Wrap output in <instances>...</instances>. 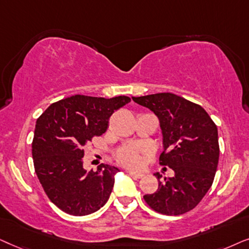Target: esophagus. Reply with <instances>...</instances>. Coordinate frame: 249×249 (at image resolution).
Returning <instances> with one entry per match:
<instances>
[{
    "label": "esophagus",
    "mask_w": 249,
    "mask_h": 249,
    "mask_svg": "<svg viewBox=\"0 0 249 249\" xmlns=\"http://www.w3.org/2000/svg\"><path fill=\"white\" fill-rule=\"evenodd\" d=\"M128 174H130L131 177L134 178H141L144 177V175L142 173H137V172H128Z\"/></svg>",
    "instance_id": "34e87169"
}]
</instances>
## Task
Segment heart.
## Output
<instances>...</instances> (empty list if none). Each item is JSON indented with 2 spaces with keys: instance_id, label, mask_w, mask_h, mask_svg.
Here are the masks:
<instances>
[{
  "instance_id": "b5f03b06",
  "label": "heart",
  "mask_w": 249,
  "mask_h": 249,
  "mask_svg": "<svg viewBox=\"0 0 249 249\" xmlns=\"http://www.w3.org/2000/svg\"><path fill=\"white\" fill-rule=\"evenodd\" d=\"M147 151L134 147H123L116 154V159L119 164L128 168H139L143 163Z\"/></svg>"
}]
</instances>
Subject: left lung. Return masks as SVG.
Masks as SVG:
<instances>
[{"label": "left lung", "instance_id": "obj_1", "mask_svg": "<svg viewBox=\"0 0 249 249\" xmlns=\"http://www.w3.org/2000/svg\"><path fill=\"white\" fill-rule=\"evenodd\" d=\"M154 111L160 124L164 151L159 164L174 171L173 178H158V190L144 195L149 206L164 215L194 210L210 190L218 164L217 126L201 106L173 93L133 97Z\"/></svg>", "mask_w": 249, "mask_h": 249}]
</instances>
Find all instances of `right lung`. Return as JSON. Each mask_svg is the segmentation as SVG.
<instances>
[{
  "label": "right lung",
  "mask_w": 249,
  "mask_h": 249,
  "mask_svg": "<svg viewBox=\"0 0 249 249\" xmlns=\"http://www.w3.org/2000/svg\"><path fill=\"white\" fill-rule=\"evenodd\" d=\"M131 101L76 94L54 102L36 121L32 143L36 175L46 196L65 213H94L109 199L117 167L83 168L84 148L107 131L112 112Z\"/></svg>",
  "instance_id": "1"
}]
</instances>
